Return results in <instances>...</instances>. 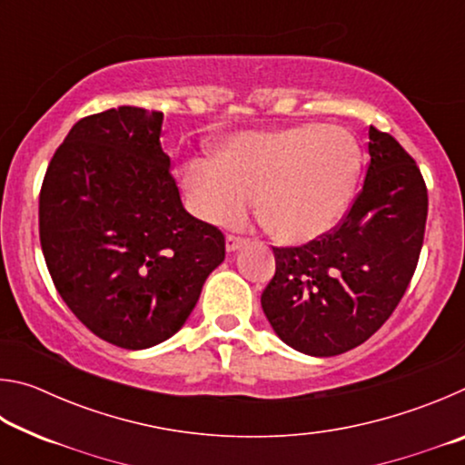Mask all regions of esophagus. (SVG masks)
I'll return each mask as SVG.
<instances>
[{
	"label": "esophagus",
	"instance_id": "34e87169",
	"mask_svg": "<svg viewBox=\"0 0 465 465\" xmlns=\"http://www.w3.org/2000/svg\"><path fill=\"white\" fill-rule=\"evenodd\" d=\"M242 246H243V240L238 238V235H227V238H225L227 252H235V250H240Z\"/></svg>",
	"mask_w": 465,
	"mask_h": 465
}]
</instances>
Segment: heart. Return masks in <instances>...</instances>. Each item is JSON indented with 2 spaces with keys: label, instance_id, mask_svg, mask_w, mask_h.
I'll return each instance as SVG.
<instances>
[{
  "label": "heart",
  "instance_id": "heart-1",
  "mask_svg": "<svg viewBox=\"0 0 465 465\" xmlns=\"http://www.w3.org/2000/svg\"><path fill=\"white\" fill-rule=\"evenodd\" d=\"M363 149L355 135L326 124L242 133L215 162H191L184 188L196 215L233 225L258 203V219L287 246L324 238L355 196Z\"/></svg>",
  "mask_w": 465,
  "mask_h": 465
}]
</instances>
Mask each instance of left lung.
Here are the masks:
<instances>
[{
	"label": "left lung",
	"mask_w": 465,
	"mask_h": 465,
	"mask_svg": "<svg viewBox=\"0 0 465 465\" xmlns=\"http://www.w3.org/2000/svg\"><path fill=\"white\" fill-rule=\"evenodd\" d=\"M365 183L332 232L297 248H272L277 271L262 291L282 342L312 357L363 344L391 316L419 264L427 184L390 133L369 127Z\"/></svg>",
	"instance_id": "left-lung-1"
}]
</instances>
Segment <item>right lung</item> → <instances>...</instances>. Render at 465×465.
I'll return each mask as SVG.
<instances>
[{"label":"right lung","instance_id":"add662e5","mask_svg":"<svg viewBox=\"0 0 465 465\" xmlns=\"http://www.w3.org/2000/svg\"><path fill=\"white\" fill-rule=\"evenodd\" d=\"M162 123L137 106L77 121L38 199L45 262L63 302L129 351L176 334L225 258L223 233L183 207Z\"/></svg>","mask_w":465,"mask_h":465}]
</instances>
